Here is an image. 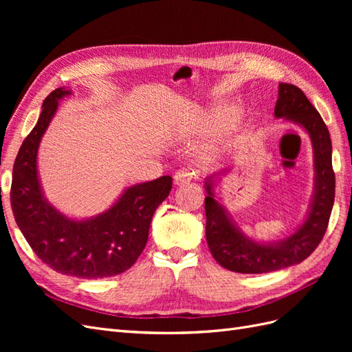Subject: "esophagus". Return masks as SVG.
<instances>
[{
	"label": "esophagus",
	"instance_id": "1",
	"mask_svg": "<svg viewBox=\"0 0 352 352\" xmlns=\"http://www.w3.org/2000/svg\"><path fill=\"white\" fill-rule=\"evenodd\" d=\"M192 180H195L194 172H189V170H177L173 176V185L180 186V185L192 182Z\"/></svg>",
	"mask_w": 352,
	"mask_h": 352
}]
</instances>
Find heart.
Returning <instances> with one entry per match:
<instances>
[{"label": "heart", "instance_id": "b5f03b06", "mask_svg": "<svg viewBox=\"0 0 352 352\" xmlns=\"http://www.w3.org/2000/svg\"><path fill=\"white\" fill-rule=\"evenodd\" d=\"M241 107L236 102L217 101L210 104L199 116V127L204 131L226 129L238 120Z\"/></svg>", "mask_w": 352, "mask_h": 352}]
</instances>
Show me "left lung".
<instances>
[{
  "label": "left lung",
  "mask_w": 352,
  "mask_h": 352,
  "mask_svg": "<svg viewBox=\"0 0 352 352\" xmlns=\"http://www.w3.org/2000/svg\"><path fill=\"white\" fill-rule=\"evenodd\" d=\"M274 117L292 123L308 135L313 146V195L304 221L289 236L279 241H255L239 229L216 194L217 175L204 182L206 236L214 260L230 272L270 273L304 261L324 236L335 202V173L332 168V141L322 116L305 94L289 83H279ZM223 170L219 175H225Z\"/></svg>",
  "instance_id": "obj_1"
}]
</instances>
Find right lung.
Here are the masks:
<instances>
[{"mask_svg":"<svg viewBox=\"0 0 352 352\" xmlns=\"http://www.w3.org/2000/svg\"><path fill=\"white\" fill-rule=\"evenodd\" d=\"M72 94L57 88L42 102L39 119L16 157L10 201L20 232L51 269L82 279L110 278L131 269L144 251L172 177L127 186L107 210L87 219L70 217L52 206L41 185L38 151L58 102Z\"/></svg>","mask_w":352,"mask_h":352,"instance_id":"obj_1","label":"right lung"}]
</instances>
